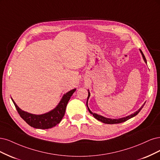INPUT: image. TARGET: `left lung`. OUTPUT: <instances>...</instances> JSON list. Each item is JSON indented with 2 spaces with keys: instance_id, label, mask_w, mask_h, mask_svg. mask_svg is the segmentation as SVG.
Listing matches in <instances>:
<instances>
[{
  "instance_id": "left-lung-1",
  "label": "left lung",
  "mask_w": 160,
  "mask_h": 160,
  "mask_svg": "<svg viewBox=\"0 0 160 160\" xmlns=\"http://www.w3.org/2000/svg\"><path fill=\"white\" fill-rule=\"evenodd\" d=\"M140 52H141V54H142V57H143V60L145 61L146 63H147L146 59V58H145V56H144L143 52H142V50H140ZM88 98H87L86 106H87V107H88V109L89 112L91 114L93 115V116L96 118V120L102 122V123H108V124H114V123H120L124 122L128 120L129 119H130V118L136 116L138 114V113L140 112V110L142 109V108L143 107L144 104H143V105L141 106V108H140V109L138 110H137L136 112H135L134 113H133V114H130V115H129V116H126V117H123V118H116V119H114V118H108L102 116H101V115H98V114H95V113H92V112H91V110L89 109L88 106V99H89V98H90V93L89 90H88Z\"/></svg>"
}]
</instances>
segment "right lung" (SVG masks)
Masks as SVG:
<instances>
[{
    "mask_svg": "<svg viewBox=\"0 0 160 160\" xmlns=\"http://www.w3.org/2000/svg\"><path fill=\"white\" fill-rule=\"evenodd\" d=\"M76 90V88H74L64 94L58 104L53 110L38 115L30 114L21 110L14 102L13 99H11L20 117L29 126L37 129H49L54 127L61 122L64 116L67 104Z\"/></svg>",
    "mask_w": 160,
    "mask_h": 160,
    "instance_id": "1",
    "label": "right lung"
}]
</instances>
